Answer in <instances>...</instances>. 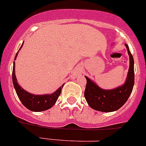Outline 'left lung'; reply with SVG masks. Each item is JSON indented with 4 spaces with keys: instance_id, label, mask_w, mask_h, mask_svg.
Masks as SVG:
<instances>
[{
    "instance_id": "left-lung-1",
    "label": "left lung",
    "mask_w": 146,
    "mask_h": 146,
    "mask_svg": "<svg viewBox=\"0 0 146 146\" xmlns=\"http://www.w3.org/2000/svg\"><path fill=\"white\" fill-rule=\"evenodd\" d=\"M125 45L129 56V68L126 81L122 86L106 90L100 88L92 80L85 76L87 80L84 93L85 98L89 106L95 110L105 113L116 111L126 102L131 94L135 84V63L128 45L126 44Z\"/></svg>"
}]
</instances>
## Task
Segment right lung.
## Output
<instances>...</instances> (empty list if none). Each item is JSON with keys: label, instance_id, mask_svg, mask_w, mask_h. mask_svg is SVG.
<instances>
[{"label": "right lung", "instance_id": "right-lung-1", "mask_svg": "<svg viewBox=\"0 0 146 146\" xmlns=\"http://www.w3.org/2000/svg\"><path fill=\"white\" fill-rule=\"evenodd\" d=\"M23 44H22L21 50ZM19 52V51H18ZM17 53L16 54L15 58V60H16ZM12 81L13 85L15 87V91L17 94L18 98L20 99L21 102L26 108L33 112H41L47 110L52 108L57 101L58 98L60 96L61 93L62 88L64 87L63 84L59 88L52 94H43V95H36V94H31L27 91L24 90L20 85L18 84L17 80L16 75H15V62L14 61L13 64V71H12Z\"/></svg>", "mask_w": 146, "mask_h": 146}]
</instances>
